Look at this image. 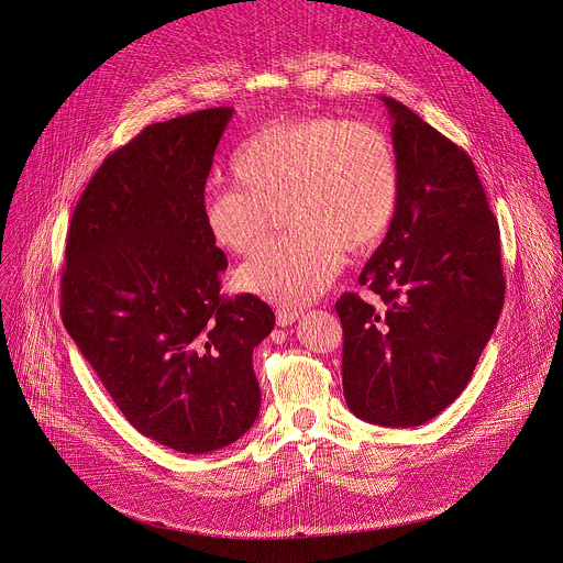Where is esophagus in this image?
Instances as JSON below:
<instances>
[{"label": "esophagus", "instance_id": "obj_1", "mask_svg": "<svg viewBox=\"0 0 563 563\" xmlns=\"http://www.w3.org/2000/svg\"><path fill=\"white\" fill-rule=\"evenodd\" d=\"M299 318V310L297 308H279L277 310V327H290L295 320Z\"/></svg>", "mask_w": 563, "mask_h": 563}]
</instances>
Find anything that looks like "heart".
<instances>
[{"label": "heart", "instance_id": "heart-1", "mask_svg": "<svg viewBox=\"0 0 563 563\" xmlns=\"http://www.w3.org/2000/svg\"><path fill=\"white\" fill-rule=\"evenodd\" d=\"M236 185L203 199V225L225 253L247 255L284 206L290 234L268 241L234 275L241 290L301 306L322 295L349 253L378 243L389 230L400 169L385 132L338 115L273 122L250 136L232 158Z\"/></svg>", "mask_w": 563, "mask_h": 563}]
</instances>
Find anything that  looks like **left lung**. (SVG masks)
Masks as SVG:
<instances>
[{
	"mask_svg": "<svg viewBox=\"0 0 563 563\" xmlns=\"http://www.w3.org/2000/svg\"><path fill=\"white\" fill-rule=\"evenodd\" d=\"M400 169L385 241L360 273L380 306L344 292L342 385L373 424L416 427L467 387L504 308L498 223L472 158L402 102L383 96Z\"/></svg>",
	"mask_w": 563,
	"mask_h": 563,
	"instance_id": "1",
	"label": "left lung"
}]
</instances>
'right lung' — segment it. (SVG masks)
<instances>
[{
	"label": "right lung",
	"instance_id": "right-lung-1",
	"mask_svg": "<svg viewBox=\"0 0 563 563\" xmlns=\"http://www.w3.org/2000/svg\"><path fill=\"white\" fill-rule=\"evenodd\" d=\"M234 109L156 122L98 167L71 217L62 322L147 439L183 454L255 424L253 351L275 327L255 295H221L228 268L203 225L206 178Z\"/></svg>",
	"mask_w": 563,
	"mask_h": 563
}]
</instances>
